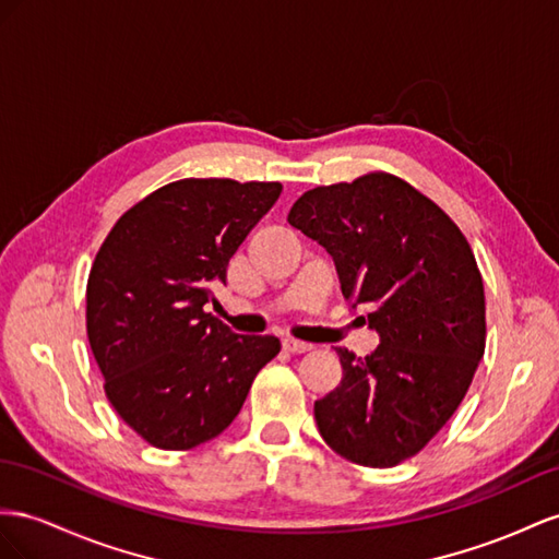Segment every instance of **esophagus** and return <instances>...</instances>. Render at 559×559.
<instances>
[{"mask_svg":"<svg viewBox=\"0 0 559 559\" xmlns=\"http://www.w3.org/2000/svg\"><path fill=\"white\" fill-rule=\"evenodd\" d=\"M285 354H307V350H311V344L307 342H299V340H293V337H285L281 342Z\"/></svg>","mask_w":559,"mask_h":559,"instance_id":"34e87169","label":"esophagus"}]
</instances>
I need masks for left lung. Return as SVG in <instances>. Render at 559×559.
Segmentation results:
<instances>
[{
  "instance_id": "obj_1",
  "label": "left lung",
  "mask_w": 559,
  "mask_h": 559,
  "mask_svg": "<svg viewBox=\"0 0 559 559\" xmlns=\"http://www.w3.org/2000/svg\"><path fill=\"white\" fill-rule=\"evenodd\" d=\"M288 222L332 254L381 340L365 358L337 348L344 374L313 405L318 430L358 466H397L450 421L485 354L475 254L438 203L384 170L309 189Z\"/></svg>"
}]
</instances>
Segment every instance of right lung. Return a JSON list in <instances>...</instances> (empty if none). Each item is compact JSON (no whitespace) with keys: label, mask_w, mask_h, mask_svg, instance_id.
Segmentation results:
<instances>
[{"label":"right lung","mask_w":559,"mask_h":559,"mask_svg":"<svg viewBox=\"0 0 559 559\" xmlns=\"http://www.w3.org/2000/svg\"><path fill=\"white\" fill-rule=\"evenodd\" d=\"M281 191V182L229 178L164 185L115 222L95 254L88 344L107 401L156 450L219 436L278 356L276 337L234 334L203 307Z\"/></svg>","instance_id":"1"}]
</instances>
